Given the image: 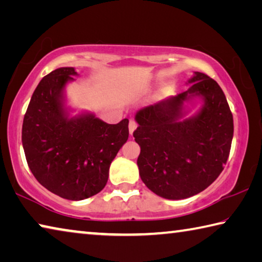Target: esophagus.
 <instances>
[{"mask_svg": "<svg viewBox=\"0 0 262 262\" xmlns=\"http://www.w3.org/2000/svg\"><path fill=\"white\" fill-rule=\"evenodd\" d=\"M128 128H129V133H130V135H132L133 132H134L136 128H137V122L135 120H130L129 121V125H128Z\"/></svg>", "mask_w": 262, "mask_h": 262, "instance_id": "esophagus-1", "label": "esophagus"}]
</instances>
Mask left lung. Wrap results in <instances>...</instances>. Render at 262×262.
Wrapping results in <instances>:
<instances>
[{
    "label": "left lung",
    "instance_id": "obj_1",
    "mask_svg": "<svg viewBox=\"0 0 262 262\" xmlns=\"http://www.w3.org/2000/svg\"><path fill=\"white\" fill-rule=\"evenodd\" d=\"M188 83L180 95L135 115L141 179L170 200L193 196L214 183L227 164L233 136L232 113L217 82L196 72ZM192 95H201L205 105L195 117L180 121L182 103Z\"/></svg>",
    "mask_w": 262,
    "mask_h": 262
}]
</instances>
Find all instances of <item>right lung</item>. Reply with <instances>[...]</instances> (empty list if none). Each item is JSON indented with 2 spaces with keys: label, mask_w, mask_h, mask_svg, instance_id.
Listing matches in <instances>:
<instances>
[{
  "label": "right lung",
  "mask_w": 262,
  "mask_h": 262,
  "mask_svg": "<svg viewBox=\"0 0 262 262\" xmlns=\"http://www.w3.org/2000/svg\"><path fill=\"white\" fill-rule=\"evenodd\" d=\"M77 75L72 67L43 77L32 95L21 128V142L31 172L43 187L67 200L99 193L110 165L128 140V119L108 125L94 114L68 118L62 90Z\"/></svg>",
  "instance_id": "obj_1"
}]
</instances>
